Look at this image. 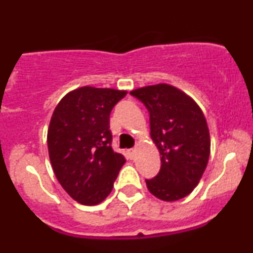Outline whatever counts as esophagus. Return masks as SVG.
Returning a JSON list of instances; mask_svg holds the SVG:
<instances>
[{
	"label": "esophagus",
	"instance_id": "34e87169",
	"mask_svg": "<svg viewBox=\"0 0 253 253\" xmlns=\"http://www.w3.org/2000/svg\"><path fill=\"white\" fill-rule=\"evenodd\" d=\"M134 152H135V150H133V149L127 150V156H128L129 158H133V157H134Z\"/></svg>",
	"mask_w": 253,
	"mask_h": 253
}]
</instances>
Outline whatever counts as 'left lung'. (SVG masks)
Here are the masks:
<instances>
[{"label":"left lung","instance_id":"1","mask_svg":"<svg viewBox=\"0 0 253 253\" xmlns=\"http://www.w3.org/2000/svg\"><path fill=\"white\" fill-rule=\"evenodd\" d=\"M150 114L151 138L161 153V170L145 179L150 193L176 201L193 191L207 167L211 139L207 121L191 98L169 84L130 91Z\"/></svg>","mask_w":253,"mask_h":253}]
</instances>
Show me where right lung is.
Masks as SVG:
<instances>
[{"label":"right lung","instance_id":"add662e5","mask_svg":"<svg viewBox=\"0 0 253 253\" xmlns=\"http://www.w3.org/2000/svg\"><path fill=\"white\" fill-rule=\"evenodd\" d=\"M126 94L83 86L65 95L51 118L47 146L54 175L82 205L102 202L126 162L113 150L109 129L110 112Z\"/></svg>","mask_w":253,"mask_h":253}]
</instances>
